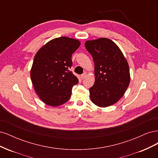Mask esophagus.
I'll list each match as a JSON object with an SVG mask.
<instances>
[{"label":"esophagus","mask_w":158,"mask_h":158,"mask_svg":"<svg viewBox=\"0 0 158 158\" xmlns=\"http://www.w3.org/2000/svg\"><path fill=\"white\" fill-rule=\"evenodd\" d=\"M85 76H86V73H84L82 75H81L80 77H81V78H82V79H84Z\"/></svg>","instance_id":"esophagus-1"}]
</instances>
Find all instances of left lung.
<instances>
[{
  "mask_svg": "<svg viewBox=\"0 0 158 158\" xmlns=\"http://www.w3.org/2000/svg\"><path fill=\"white\" fill-rule=\"evenodd\" d=\"M85 47L95 65V82L89 88L90 99L98 107H109L123 97L130 84L127 60L118 47L107 38L87 41Z\"/></svg>",
  "mask_w": 158,
  "mask_h": 158,
  "instance_id": "left-lung-1",
  "label": "left lung"
}]
</instances>
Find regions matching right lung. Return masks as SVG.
Listing matches in <instances>:
<instances>
[{
    "label": "right lung",
    "mask_w": 158,
    "mask_h": 158,
    "mask_svg": "<svg viewBox=\"0 0 158 158\" xmlns=\"http://www.w3.org/2000/svg\"><path fill=\"white\" fill-rule=\"evenodd\" d=\"M80 42L67 37L55 38L36 53L30 72L31 80L43 102L56 107L69 101L78 80L70 71L72 55Z\"/></svg>",
    "instance_id": "1"
}]
</instances>
